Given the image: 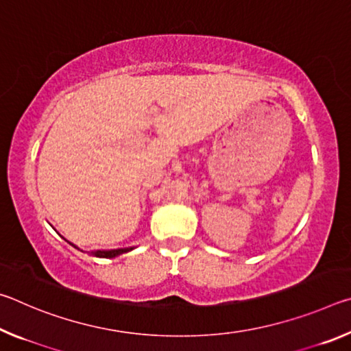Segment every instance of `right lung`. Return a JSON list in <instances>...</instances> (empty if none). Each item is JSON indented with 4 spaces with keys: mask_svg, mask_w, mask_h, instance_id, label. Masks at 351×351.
Here are the masks:
<instances>
[{
    "mask_svg": "<svg viewBox=\"0 0 351 351\" xmlns=\"http://www.w3.org/2000/svg\"><path fill=\"white\" fill-rule=\"evenodd\" d=\"M69 245H73V243H69ZM74 247H77L75 245H73ZM79 249V247H77ZM133 247H121V249H110V251H93L91 254L94 257H100V258H112V257H117V255L121 254H125L128 251H132Z\"/></svg>",
    "mask_w": 351,
    "mask_h": 351,
    "instance_id": "obj_1",
    "label": "right lung"
}]
</instances>
